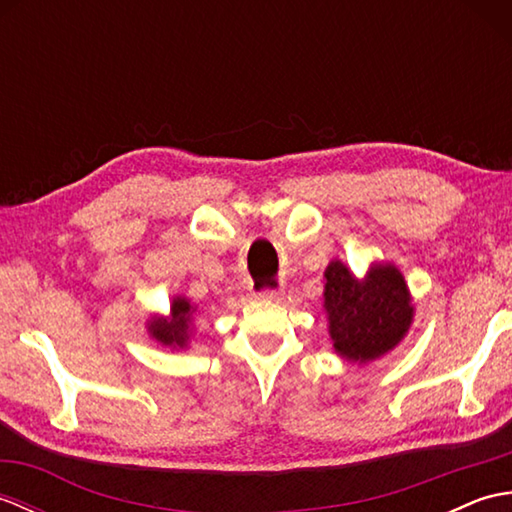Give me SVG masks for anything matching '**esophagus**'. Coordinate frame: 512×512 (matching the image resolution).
<instances>
[{"label": "esophagus", "mask_w": 512, "mask_h": 512, "mask_svg": "<svg viewBox=\"0 0 512 512\" xmlns=\"http://www.w3.org/2000/svg\"><path fill=\"white\" fill-rule=\"evenodd\" d=\"M259 297H262L264 301H281V299H284V292H281V290H264Z\"/></svg>", "instance_id": "obj_1"}]
</instances>
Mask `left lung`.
Masks as SVG:
<instances>
[{
	"instance_id": "8db88e82",
	"label": "left lung",
	"mask_w": 512,
	"mask_h": 512,
	"mask_svg": "<svg viewBox=\"0 0 512 512\" xmlns=\"http://www.w3.org/2000/svg\"><path fill=\"white\" fill-rule=\"evenodd\" d=\"M323 308L336 354L352 363L394 350L413 321L409 288L394 264H374L365 279H356L334 259L325 268Z\"/></svg>"
}]
</instances>
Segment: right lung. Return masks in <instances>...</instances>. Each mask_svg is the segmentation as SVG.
Masks as SVG:
<instances>
[{"instance_id": "add662e5", "label": "right lung", "mask_w": 512, "mask_h": 512, "mask_svg": "<svg viewBox=\"0 0 512 512\" xmlns=\"http://www.w3.org/2000/svg\"><path fill=\"white\" fill-rule=\"evenodd\" d=\"M193 312L195 310L189 299L176 297L171 301L169 317H151V321L147 323L149 336L165 347H173V350H176V347H187Z\"/></svg>"}]
</instances>
